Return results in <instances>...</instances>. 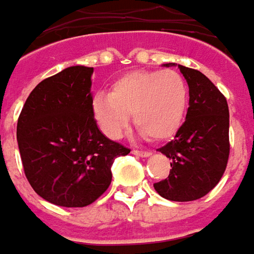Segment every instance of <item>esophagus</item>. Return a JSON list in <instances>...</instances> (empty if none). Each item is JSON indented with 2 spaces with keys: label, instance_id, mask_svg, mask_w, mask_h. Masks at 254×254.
Masks as SVG:
<instances>
[{
  "label": "esophagus",
  "instance_id": "esophagus-1",
  "mask_svg": "<svg viewBox=\"0 0 254 254\" xmlns=\"http://www.w3.org/2000/svg\"><path fill=\"white\" fill-rule=\"evenodd\" d=\"M132 154H134L136 157H141V158H147L151 156L150 151H140V150H132Z\"/></svg>",
  "mask_w": 254,
  "mask_h": 254
}]
</instances>
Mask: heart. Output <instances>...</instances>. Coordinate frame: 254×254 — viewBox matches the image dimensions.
<instances>
[{"mask_svg":"<svg viewBox=\"0 0 254 254\" xmlns=\"http://www.w3.org/2000/svg\"><path fill=\"white\" fill-rule=\"evenodd\" d=\"M188 101V84L177 70H139L114 82L108 94H96L91 113L110 139H120L133 115L141 133L163 141L182 127Z\"/></svg>","mask_w":254,"mask_h":254,"instance_id":"b5f03b06","label":"heart"}]
</instances>
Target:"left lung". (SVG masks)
<instances>
[{
  "label": "left lung",
  "mask_w": 254,
  "mask_h": 254,
  "mask_svg": "<svg viewBox=\"0 0 254 254\" xmlns=\"http://www.w3.org/2000/svg\"><path fill=\"white\" fill-rule=\"evenodd\" d=\"M189 86V108L174 140L158 149L171 160L170 175L154 184L156 192L172 201L197 200L220 182L229 156L227 100L213 82L196 69L177 64Z\"/></svg>",
  "instance_id": "obj_1"
}]
</instances>
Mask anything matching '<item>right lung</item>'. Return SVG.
I'll list each match as a JSON object with an SVG mask.
<instances>
[{
  "mask_svg": "<svg viewBox=\"0 0 254 254\" xmlns=\"http://www.w3.org/2000/svg\"><path fill=\"white\" fill-rule=\"evenodd\" d=\"M93 70L75 65L44 79L19 115L25 175L34 192L55 206L91 204L111 184L115 158L130 153L98 129L91 113Z\"/></svg>",
  "mask_w": 254,
  "mask_h": 254,
  "instance_id": "add662e5",
  "label": "right lung"
}]
</instances>
